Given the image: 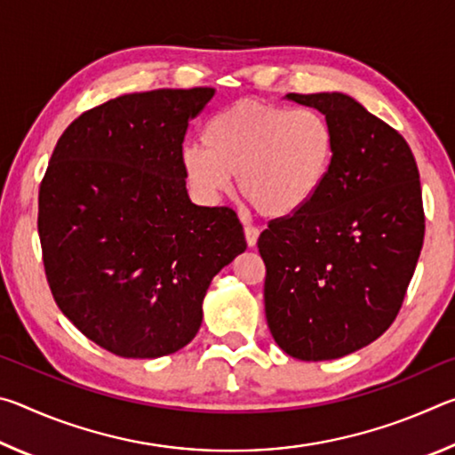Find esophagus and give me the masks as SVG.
<instances>
[{
    "label": "esophagus",
    "mask_w": 455,
    "mask_h": 455,
    "mask_svg": "<svg viewBox=\"0 0 455 455\" xmlns=\"http://www.w3.org/2000/svg\"><path fill=\"white\" fill-rule=\"evenodd\" d=\"M244 238H246V244L255 246L259 241V228L252 225H244Z\"/></svg>",
    "instance_id": "1"
}]
</instances>
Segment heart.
Returning <instances> with one entry per match:
<instances>
[{"instance_id":"obj_1","label":"heart","mask_w":455,"mask_h":455,"mask_svg":"<svg viewBox=\"0 0 455 455\" xmlns=\"http://www.w3.org/2000/svg\"><path fill=\"white\" fill-rule=\"evenodd\" d=\"M202 146H187L180 166L204 203H217L236 176L241 196L267 219H284L311 204L335 160V130L313 108L238 100L214 114Z\"/></svg>"}]
</instances>
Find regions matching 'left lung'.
<instances>
[{
	"instance_id": "1",
	"label": "left lung",
	"mask_w": 455,
	"mask_h": 455,
	"mask_svg": "<svg viewBox=\"0 0 455 455\" xmlns=\"http://www.w3.org/2000/svg\"><path fill=\"white\" fill-rule=\"evenodd\" d=\"M287 98L325 114L337 146L311 204L259 236L265 313L287 355L327 361L375 341L402 309L426 233L421 184L403 136L357 100Z\"/></svg>"
}]
</instances>
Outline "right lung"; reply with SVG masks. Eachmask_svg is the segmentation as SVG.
<instances>
[{"label":"right lung","instance_id":"add662e5","mask_svg":"<svg viewBox=\"0 0 455 455\" xmlns=\"http://www.w3.org/2000/svg\"><path fill=\"white\" fill-rule=\"evenodd\" d=\"M212 88L108 100L76 118L40 184L37 233L60 311L120 357L182 349L206 289L246 249L228 206L190 203L180 154Z\"/></svg>","mask_w":455,"mask_h":455}]
</instances>
